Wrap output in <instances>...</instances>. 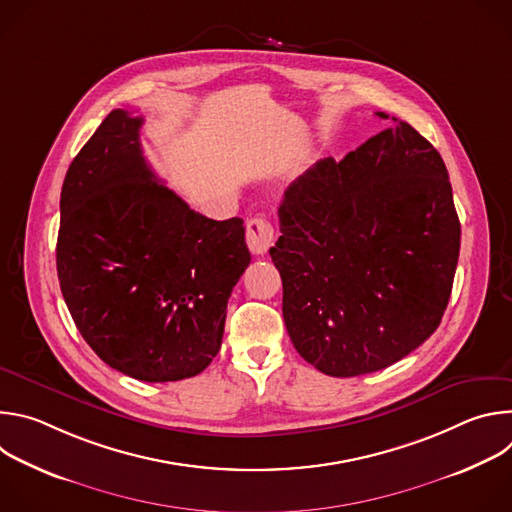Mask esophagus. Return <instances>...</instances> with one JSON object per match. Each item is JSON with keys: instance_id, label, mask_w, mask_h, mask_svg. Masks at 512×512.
Here are the masks:
<instances>
[{"instance_id": "34e87169", "label": "esophagus", "mask_w": 512, "mask_h": 512, "mask_svg": "<svg viewBox=\"0 0 512 512\" xmlns=\"http://www.w3.org/2000/svg\"><path fill=\"white\" fill-rule=\"evenodd\" d=\"M273 237H275L273 227L269 221H265V218L255 216V218H251V221H247L245 239H247V245L253 255L267 253V249L273 245Z\"/></svg>"}]
</instances>
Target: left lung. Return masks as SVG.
<instances>
[{
    "label": "left lung",
    "instance_id": "8db88e82",
    "mask_svg": "<svg viewBox=\"0 0 512 512\" xmlns=\"http://www.w3.org/2000/svg\"><path fill=\"white\" fill-rule=\"evenodd\" d=\"M391 119L344 160L314 164L279 206L269 255L285 328L330 377L407 356L440 326L452 294L460 221L446 164L409 123Z\"/></svg>",
    "mask_w": 512,
    "mask_h": 512
}]
</instances>
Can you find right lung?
<instances>
[{
  "label": "right lung",
  "instance_id": "obj_1",
  "mask_svg": "<svg viewBox=\"0 0 512 512\" xmlns=\"http://www.w3.org/2000/svg\"><path fill=\"white\" fill-rule=\"evenodd\" d=\"M143 119L111 111L60 192L56 269L79 332L111 369L148 383L202 373L251 263L241 218L212 221L162 184Z\"/></svg>",
  "mask_w": 512,
  "mask_h": 512
}]
</instances>
